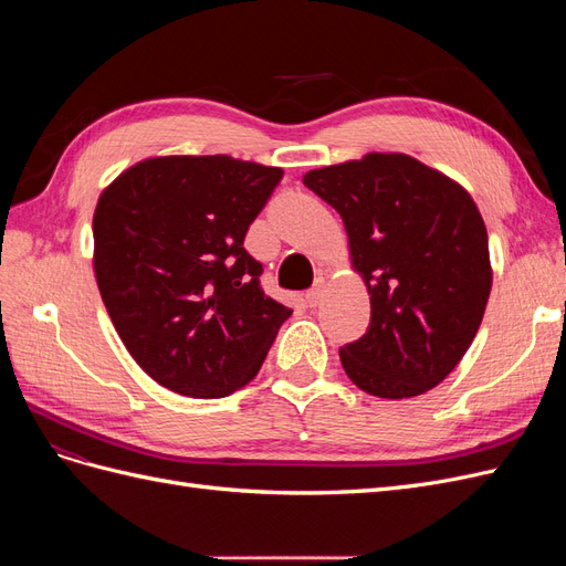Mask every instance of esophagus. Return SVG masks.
I'll list each match as a JSON object with an SVG mask.
<instances>
[{"label": "esophagus", "instance_id": "34e87169", "mask_svg": "<svg viewBox=\"0 0 566 566\" xmlns=\"http://www.w3.org/2000/svg\"><path fill=\"white\" fill-rule=\"evenodd\" d=\"M323 293H325V281H323V279H318L310 290H306L304 300H306V304H310V306H316V304L321 302Z\"/></svg>", "mask_w": 566, "mask_h": 566}]
</instances>
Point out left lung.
Segmentation results:
<instances>
[{"label":"left lung","mask_w":566,"mask_h":566,"mask_svg":"<svg viewBox=\"0 0 566 566\" xmlns=\"http://www.w3.org/2000/svg\"><path fill=\"white\" fill-rule=\"evenodd\" d=\"M304 186L339 212L370 325L339 349L349 380L408 399L460 364L484 318L491 260L484 219L458 181L403 153L312 169Z\"/></svg>","instance_id":"left-lung-1"}]
</instances>
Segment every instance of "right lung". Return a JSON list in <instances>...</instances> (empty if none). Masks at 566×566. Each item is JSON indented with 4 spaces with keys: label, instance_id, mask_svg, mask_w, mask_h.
<instances>
[{
    "label": "right lung",
    "instance_id": "add662e5",
    "mask_svg": "<svg viewBox=\"0 0 566 566\" xmlns=\"http://www.w3.org/2000/svg\"><path fill=\"white\" fill-rule=\"evenodd\" d=\"M281 167L160 156L125 169L94 210V273L127 352L158 385L219 399L260 373L293 314L243 248Z\"/></svg>",
    "mask_w": 566,
    "mask_h": 566
}]
</instances>
